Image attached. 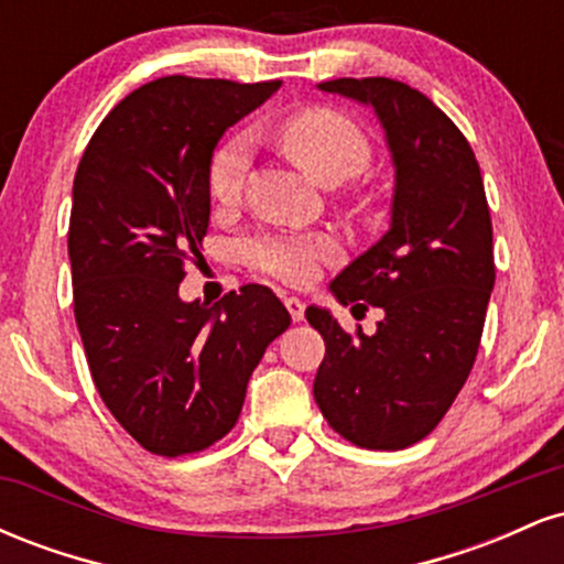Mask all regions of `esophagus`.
<instances>
[{
	"instance_id": "34e87169",
	"label": "esophagus",
	"mask_w": 564,
	"mask_h": 564,
	"mask_svg": "<svg viewBox=\"0 0 564 564\" xmlns=\"http://www.w3.org/2000/svg\"><path fill=\"white\" fill-rule=\"evenodd\" d=\"M283 304H286L291 321L300 323L304 318V302L300 300V296H283Z\"/></svg>"
}]
</instances>
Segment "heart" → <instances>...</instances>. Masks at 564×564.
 <instances>
[{
	"label": "heart",
	"mask_w": 564,
	"mask_h": 564,
	"mask_svg": "<svg viewBox=\"0 0 564 564\" xmlns=\"http://www.w3.org/2000/svg\"><path fill=\"white\" fill-rule=\"evenodd\" d=\"M278 140L323 185L355 177L371 161V140L364 127L334 108H307L289 116L278 127ZM246 170H249V138L236 134L223 142L209 161L206 180L212 196L223 204L238 198ZM238 254L254 273L286 283H307L318 273V264L336 254V241L323 232L270 228L241 238Z\"/></svg>",
	"instance_id": "1"
}]
</instances>
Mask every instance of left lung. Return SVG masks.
Returning <instances> with one entry per match:
<instances>
[{"label":"left lung","mask_w":564,"mask_h":564,"mask_svg":"<svg viewBox=\"0 0 564 564\" xmlns=\"http://www.w3.org/2000/svg\"><path fill=\"white\" fill-rule=\"evenodd\" d=\"M318 89L377 111L394 196L390 230L332 281L341 304L384 310L377 334H347L328 310L304 313L326 341L313 394L349 443L400 451L435 430L475 366L496 283L488 198L467 138L419 89L384 76Z\"/></svg>","instance_id":"8db88e82"}]
</instances>
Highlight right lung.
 Returning <instances> with one entry per match:
<instances>
[{
  "label": "right lung",
  "mask_w": 564,
  "mask_h": 564,
  "mask_svg": "<svg viewBox=\"0 0 564 564\" xmlns=\"http://www.w3.org/2000/svg\"><path fill=\"white\" fill-rule=\"evenodd\" d=\"M281 82L164 76L95 129L68 225L74 315L102 403L145 451L198 453L241 416L246 384L291 315L249 283L217 304L180 300L209 228V161L225 129Z\"/></svg>",
  "instance_id": "obj_1"
}]
</instances>
